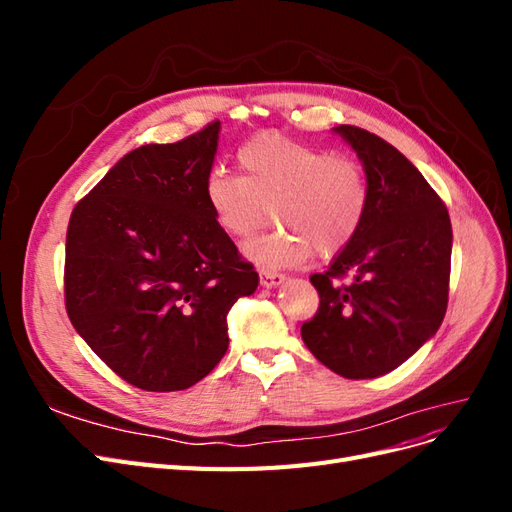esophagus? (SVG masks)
<instances>
[{"instance_id": "1", "label": "esophagus", "mask_w": 512, "mask_h": 512, "mask_svg": "<svg viewBox=\"0 0 512 512\" xmlns=\"http://www.w3.org/2000/svg\"><path fill=\"white\" fill-rule=\"evenodd\" d=\"M284 280H286V277H284L282 273L267 271V269L260 271V286H262V288H275V286L284 284Z\"/></svg>"}]
</instances>
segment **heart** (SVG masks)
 <instances>
[{"instance_id": "1", "label": "heart", "mask_w": 512, "mask_h": 512, "mask_svg": "<svg viewBox=\"0 0 512 512\" xmlns=\"http://www.w3.org/2000/svg\"><path fill=\"white\" fill-rule=\"evenodd\" d=\"M243 175L213 170L205 198L215 222L245 239L273 218L290 230L245 243V256L265 269L297 267L314 254L333 256L354 239L367 211L363 170L333 151L280 134H262L237 153Z\"/></svg>"}]
</instances>
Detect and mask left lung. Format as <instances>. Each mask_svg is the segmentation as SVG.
<instances>
[{"mask_svg":"<svg viewBox=\"0 0 512 512\" xmlns=\"http://www.w3.org/2000/svg\"><path fill=\"white\" fill-rule=\"evenodd\" d=\"M361 160L367 211L329 269L314 273L316 316L301 337L350 380L389 374L436 335L446 314L453 228L438 194L404 153L354 126L333 128ZM352 274L350 287L335 276Z\"/></svg>","mask_w":512,"mask_h":512,"instance_id":"8db88e82","label":"left lung"}]
</instances>
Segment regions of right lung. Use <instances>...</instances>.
I'll use <instances>...</instances> for the list:
<instances>
[{"mask_svg":"<svg viewBox=\"0 0 512 512\" xmlns=\"http://www.w3.org/2000/svg\"><path fill=\"white\" fill-rule=\"evenodd\" d=\"M220 121L126 153L74 207L66 309L87 346L143 391H183L228 350L230 307L258 288L205 183Z\"/></svg>","mask_w":512,"mask_h":512,"instance_id":"right-lung-1","label":"right lung"}]
</instances>
